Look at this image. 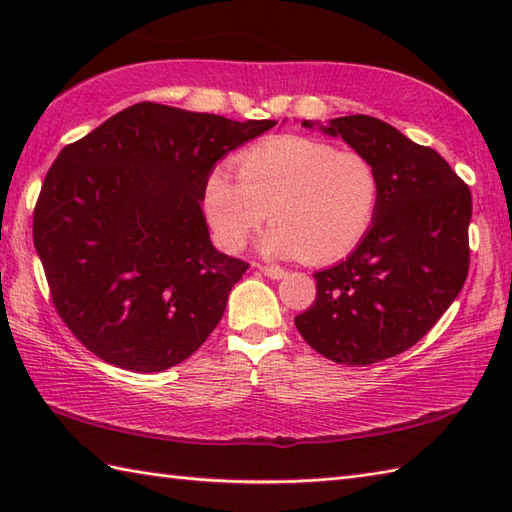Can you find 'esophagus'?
<instances>
[{"instance_id":"1","label":"esophagus","mask_w":512,"mask_h":512,"mask_svg":"<svg viewBox=\"0 0 512 512\" xmlns=\"http://www.w3.org/2000/svg\"><path fill=\"white\" fill-rule=\"evenodd\" d=\"M253 268H257L259 273L266 275L268 279H284V277H286V270L279 268V266H262V264H255Z\"/></svg>"}]
</instances>
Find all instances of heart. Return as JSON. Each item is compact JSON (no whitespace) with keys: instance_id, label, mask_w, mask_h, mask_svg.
Here are the masks:
<instances>
[{"instance_id":"1","label":"heart","mask_w":512,"mask_h":512,"mask_svg":"<svg viewBox=\"0 0 512 512\" xmlns=\"http://www.w3.org/2000/svg\"><path fill=\"white\" fill-rule=\"evenodd\" d=\"M237 178L224 167L204 182V213L226 250H242L255 228L270 257L328 264L350 253L374 222L378 178L365 156L317 138L279 136L237 156Z\"/></svg>"}]
</instances>
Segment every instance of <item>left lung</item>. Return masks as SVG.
<instances>
[{"instance_id":"obj_1","label":"left lung","mask_w":512,"mask_h":512,"mask_svg":"<svg viewBox=\"0 0 512 512\" xmlns=\"http://www.w3.org/2000/svg\"><path fill=\"white\" fill-rule=\"evenodd\" d=\"M303 127L343 138L378 178L369 231L343 262L314 273L317 299L295 317L306 343L341 365H372L416 345L469 275L471 191L436 149L374 116Z\"/></svg>"}]
</instances>
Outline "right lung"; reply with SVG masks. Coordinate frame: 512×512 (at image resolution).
<instances>
[{"label": "right lung", "instance_id": "1", "mask_svg": "<svg viewBox=\"0 0 512 512\" xmlns=\"http://www.w3.org/2000/svg\"><path fill=\"white\" fill-rule=\"evenodd\" d=\"M275 125L136 103L61 149L32 237L54 308L90 352L151 374L209 339L248 264L211 244L204 182Z\"/></svg>", "mask_w": 512, "mask_h": 512}]
</instances>
